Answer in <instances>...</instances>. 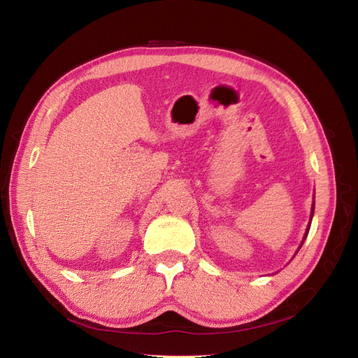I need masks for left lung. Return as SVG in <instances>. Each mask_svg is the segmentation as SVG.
I'll list each match as a JSON object with an SVG mask.
<instances>
[{
  "label": "left lung",
  "instance_id": "left-lung-1",
  "mask_svg": "<svg viewBox=\"0 0 358 358\" xmlns=\"http://www.w3.org/2000/svg\"><path fill=\"white\" fill-rule=\"evenodd\" d=\"M313 209H315V203L312 204V210H310V221H312V216H313ZM310 221H309V225H308V229H306V233H305V237H303V242H305V239H306V236H308V233H309V229H310ZM303 242L300 243V246H299V249L301 248V245H303ZM299 249H297V252H299Z\"/></svg>",
  "mask_w": 358,
  "mask_h": 358
}]
</instances>
